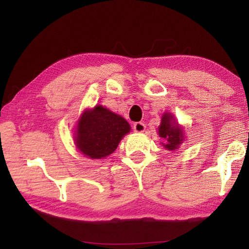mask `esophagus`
Returning a JSON list of instances; mask_svg holds the SVG:
<instances>
[{"mask_svg":"<svg viewBox=\"0 0 249 249\" xmlns=\"http://www.w3.org/2000/svg\"><path fill=\"white\" fill-rule=\"evenodd\" d=\"M133 128H134L135 132L142 133L145 130V128H146V125L144 123H142V122H136V123L134 124Z\"/></svg>","mask_w":249,"mask_h":249,"instance_id":"34e87169","label":"esophagus"}]
</instances>
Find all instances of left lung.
I'll list each match as a JSON object with an SVG mask.
<instances>
[{
  "instance_id": "8db88e82",
  "label": "left lung",
  "mask_w": 249,
  "mask_h": 249,
  "mask_svg": "<svg viewBox=\"0 0 249 249\" xmlns=\"http://www.w3.org/2000/svg\"><path fill=\"white\" fill-rule=\"evenodd\" d=\"M158 133L160 137L166 140V142L162 145L167 149H177L182 142V129L178 125L172 124V116L170 114H163L161 124L158 128Z\"/></svg>"
}]
</instances>
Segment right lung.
<instances>
[{
	"mask_svg": "<svg viewBox=\"0 0 249 249\" xmlns=\"http://www.w3.org/2000/svg\"><path fill=\"white\" fill-rule=\"evenodd\" d=\"M129 130L130 126L123 117L98 105L82 114L78 123L75 145L88 157L104 158L116 149L122 137Z\"/></svg>",
	"mask_w": 249,
	"mask_h": 249,
	"instance_id": "obj_1",
	"label": "right lung"
}]
</instances>
